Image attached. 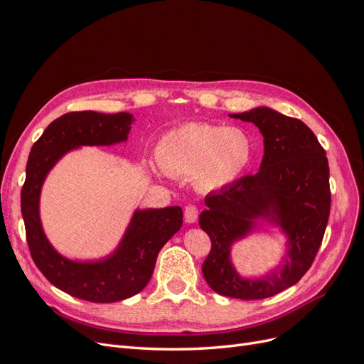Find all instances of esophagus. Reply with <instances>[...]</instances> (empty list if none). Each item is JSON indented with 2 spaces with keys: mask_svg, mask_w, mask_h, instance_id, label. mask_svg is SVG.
I'll return each instance as SVG.
<instances>
[{
  "mask_svg": "<svg viewBox=\"0 0 364 364\" xmlns=\"http://www.w3.org/2000/svg\"><path fill=\"white\" fill-rule=\"evenodd\" d=\"M197 215H199V209H197L196 205H186L185 211H183V217L186 223H194L197 220Z\"/></svg>",
  "mask_w": 364,
  "mask_h": 364,
  "instance_id": "1",
  "label": "esophagus"
}]
</instances>
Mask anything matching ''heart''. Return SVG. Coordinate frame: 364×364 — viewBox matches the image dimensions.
<instances>
[{
  "label": "heart",
  "instance_id": "b5f03b06",
  "mask_svg": "<svg viewBox=\"0 0 364 364\" xmlns=\"http://www.w3.org/2000/svg\"><path fill=\"white\" fill-rule=\"evenodd\" d=\"M156 158L164 173L194 178L200 190L214 191L245 171L252 158V141L238 127L188 123L159 139Z\"/></svg>",
  "mask_w": 364,
  "mask_h": 364
}]
</instances>
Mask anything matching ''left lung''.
<instances>
[{
	"label": "left lung",
	"instance_id": "obj_1",
	"mask_svg": "<svg viewBox=\"0 0 364 364\" xmlns=\"http://www.w3.org/2000/svg\"><path fill=\"white\" fill-rule=\"evenodd\" d=\"M255 124L264 136L259 171L205 197L199 225L211 238L202 264L203 278L215 293L243 301L266 299L299 281L322 245L331 209L325 150L301 119L269 107L234 114ZM277 223L289 237L280 272L258 280L241 279L228 259L230 246L255 228L256 220Z\"/></svg>",
	"mask_w": 364,
	"mask_h": 364
}]
</instances>
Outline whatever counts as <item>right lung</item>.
I'll return each mask as SVG.
<instances>
[{
	"label": "right lung",
	"instance_id": "right-lung-1",
	"mask_svg": "<svg viewBox=\"0 0 364 364\" xmlns=\"http://www.w3.org/2000/svg\"><path fill=\"white\" fill-rule=\"evenodd\" d=\"M134 117L126 112H70L54 119L33 144L21 190L27 245L36 267L54 287L83 301L111 304L127 299L149 284L162 246L182 226V209L168 206L135 211L117 250L95 262L63 258L43 234L39 196L48 171L65 153L80 146L126 141Z\"/></svg>",
	"mask_w": 364,
	"mask_h": 364
}]
</instances>
